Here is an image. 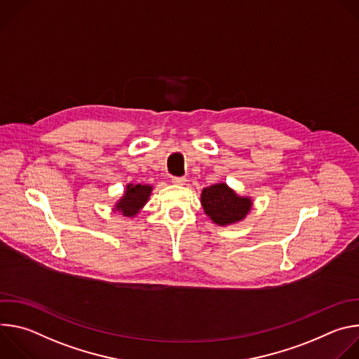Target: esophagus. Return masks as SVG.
<instances>
[{
	"instance_id": "34e87169",
	"label": "esophagus",
	"mask_w": 359,
	"mask_h": 359,
	"mask_svg": "<svg viewBox=\"0 0 359 359\" xmlns=\"http://www.w3.org/2000/svg\"><path fill=\"white\" fill-rule=\"evenodd\" d=\"M172 182H173L175 184H184L186 179H184V177H177V176H175V177H172Z\"/></svg>"
}]
</instances>
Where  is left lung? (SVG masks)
Instances as JSON below:
<instances>
[{
	"label": "left lung",
	"mask_w": 359,
	"mask_h": 359,
	"mask_svg": "<svg viewBox=\"0 0 359 359\" xmlns=\"http://www.w3.org/2000/svg\"><path fill=\"white\" fill-rule=\"evenodd\" d=\"M251 200L240 197L226 183H217L201 191V206L206 215L219 226L243 220L251 209Z\"/></svg>",
	"instance_id": "1"
}]
</instances>
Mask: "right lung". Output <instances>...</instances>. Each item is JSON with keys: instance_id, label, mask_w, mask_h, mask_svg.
I'll return each instance as SVG.
<instances>
[{"instance_id": "obj_1", "label": "right lung", "mask_w": 359, "mask_h": 359, "mask_svg": "<svg viewBox=\"0 0 359 359\" xmlns=\"http://www.w3.org/2000/svg\"><path fill=\"white\" fill-rule=\"evenodd\" d=\"M151 193V186L149 184H129L123 197L118 201L115 210H119L123 216L133 217L144 206Z\"/></svg>"}]
</instances>
